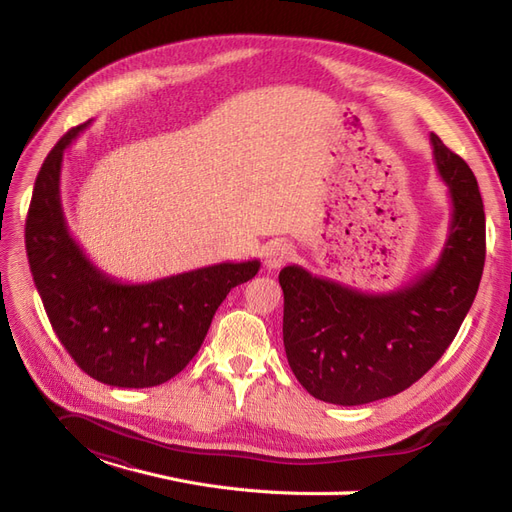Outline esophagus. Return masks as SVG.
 I'll use <instances>...</instances> for the list:
<instances>
[{
    "label": "esophagus",
    "mask_w": 512,
    "mask_h": 512,
    "mask_svg": "<svg viewBox=\"0 0 512 512\" xmlns=\"http://www.w3.org/2000/svg\"><path fill=\"white\" fill-rule=\"evenodd\" d=\"M290 258H292V247L288 243H284V241H275V243H271L267 247L265 265H267V269L277 271V269H282Z\"/></svg>",
    "instance_id": "esophagus-1"
}]
</instances>
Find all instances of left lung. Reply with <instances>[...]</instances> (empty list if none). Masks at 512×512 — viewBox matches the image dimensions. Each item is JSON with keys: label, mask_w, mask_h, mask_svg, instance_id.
Segmentation results:
<instances>
[{"label": "left lung", "mask_w": 512, "mask_h": 512, "mask_svg": "<svg viewBox=\"0 0 512 512\" xmlns=\"http://www.w3.org/2000/svg\"><path fill=\"white\" fill-rule=\"evenodd\" d=\"M431 145L453 207L436 265L382 294L299 265L280 271L288 365L327 404L363 406L406 391L438 363L474 303L485 267L483 198L470 166L436 134Z\"/></svg>", "instance_id": "1"}]
</instances>
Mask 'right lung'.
Wrapping results in <instances>:
<instances>
[{
    "mask_svg": "<svg viewBox=\"0 0 512 512\" xmlns=\"http://www.w3.org/2000/svg\"><path fill=\"white\" fill-rule=\"evenodd\" d=\"M89 123L59 138L36 177L25 247L53 331L87 376L119 389L158 386L205 342L226 294L258 273L260 260L220 262L123 284L100 271L70 235L61 207V162Z\"/></svg>",
    "mask_w": 512,
    "mask_h": 512,
    "instance_id": "1",
    "label": "right lung"
}]
</instances>
